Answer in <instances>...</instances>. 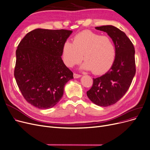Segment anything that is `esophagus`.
Masks as SVG:
<instances>
[{"instance_id":"esophagus-1","label":"esophagus","mask_w":150,"mask_h":150,"mask_svg":"<svg viewBox=\"0 0 150 150\" xmlns=\"http://www.w3.org/2000/svg\"><path fill=\"white\" fill-rule=\"evenodd\" d=\"M74 79H79V78L81 77V75L79 74H74Z\"/></svg>"}]
</instances>
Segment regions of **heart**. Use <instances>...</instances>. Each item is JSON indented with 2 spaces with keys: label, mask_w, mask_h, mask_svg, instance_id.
I'll list each match as a JSON object with an SVG mask.
<instances>
[{
  "label": "heart",
  "mask_w": 150,
  "mask_h": 150,
  "mask_svg": "<svg viewBox=\"0 0 150 150\" xmlns=\"http://www.w3.org/2000/svg\"><path fill=\"white\" fill-rule=\"evenodd\" d=\"M83 59L82 69L92 70L94 74H102L112 67L116 50L112 39L89 30L76 34L73 43L68 40L63 44L62 57L67 67H72Z\"/></svg>",
  "instance_id": "b5f03b06"
}]
</instances>
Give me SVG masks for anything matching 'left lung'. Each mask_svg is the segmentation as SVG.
<instances>
[{
	"instance_id": "8db88e82",
	"label": "left lung",
	"mask_w": 150,
	"mask_h": 150,
	"mask_svg": "<svg viewBox=\"0 0 150 150\" xmlns=\"http://www.w3.org/2000/svg\"><path fill=\"white\" fill-rule=\"evenodd\" d=\"M112 39L116 55L111 68L101 76L93 79L87 96L96 105L108 107L120 100L131 86L135 74V49L125 32L113 25L96 27Z\"/></svg>"
}]
</instances>
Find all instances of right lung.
<instances>
[{"label":"right lung","instance_id":"1","mask_svg":"<svg viewBox=\"0 0 150 150\" xmlns=\"http://www.w3.org/2000/svg\"><path fill=\"white\" fill-rule=\"evenodd\" d=\"M72 33L65 29H36L28 33L16 51L14 75L24 99L40 109L60 101L73 73L62 59L64 42Z\"/></svg>","mask_w":150,"mask_h":150}]
</instances>
